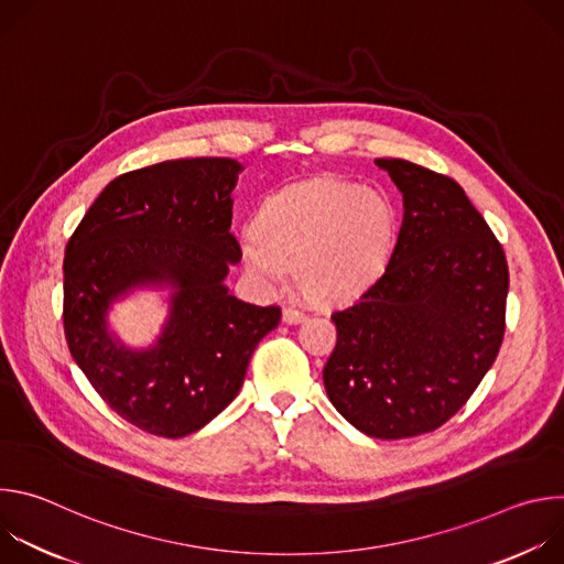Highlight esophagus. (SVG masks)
Listing matches in <instances>:
<instances>
[{
  "label": "esophagus",
  "instance_id": "esophagus-1",
  "mask_svg": "<svg viewBox=\"0 0 564 564\" xmlns=\"http://www.w3.org/2000/svg\"><path fill=\"white\" fill-rule=\"evenodd\" d=\"M303 318H305V314H303L301 310H296V307H292V305L283 307V321H285V324L294 326V324H301Z\"/></svg>",
  "mask_w": 564,
  "mask_h": 564
}]
</instances>
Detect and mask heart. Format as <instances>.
<instances>
[{"instance_id": "1", "label": "heart", "mask_w": 564, "mask_h": 564, "mask_svg": "<svg viewBox=\"0 0 564 564\" xmlns=\"http://www.w3.org/2000/svg\"><path fill=\"white\" fill-rule=\"evenodd\" d=\"M397 227V212L381 192L312 178L268 196L254 229L240 236V250L254 274L279 281L283 270L294 272L305 299L335 305L381 276Z\"/></svg>"}]
</instances>
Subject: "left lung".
<instances>
[{"label": "left lung", "instance_id": "1", "mask_svg": "<svg viewBox=\"0 0 564 564\" xmlns=\"http://www.w3.org/2000/svg\"><path fill=\"white\" fill-rule=\"evenodd\" d=\"M375 163L404 194V220L381 276L333 312L324 383L355 429L401 440L446 424L496 361L509 265L453 178L399 158Z\"/></svg>", "mask_w": 564, "mask_h": 564}]
</instances>
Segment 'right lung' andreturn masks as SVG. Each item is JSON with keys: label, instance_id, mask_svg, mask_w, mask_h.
Returning <instances> with one entry per match:
<instances>
[{"label": "right lung", "instance_id": "1", "mask_svg": "<svg viewBox=\"0 0 564 564\" xmlns=\"http://www.w3.org/2000/svg\"><path fill=\"white\" fill-rule=\"evenodd\" d=\"M231 158H181L111 181L79 220L64 254V335L105 404L155 437H185L238 394L279 305L227 292L240 261L231 227ZM144 282L177 292L164 337L144 354L106 333L111 300Z\"/></svg>", "mask_w": 564, "mask_h": 564}]
</instances>
